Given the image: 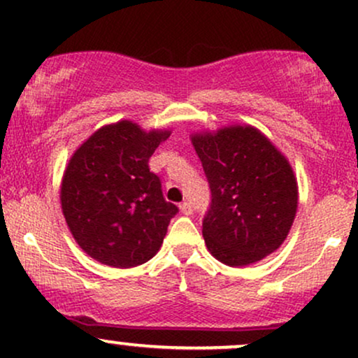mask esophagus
I'll use <instances>...</instances> for the list:
<instances>
[{
    "instance_id": "esophagus-1",
    "label": "esophagus",
    "mask_w": 358,
    "mask_h": 358,
    "mask_svg": "<svg viewBox=\"0 0 358 358\" xmlns=\"http://www.w3.org/2000/svg\"><path fill=\"white\" fill-rule=\"evenodd\" d=\"M180 210H182L183 215H192L193 208H192V205L188 203V202H183L182 205H180Z\"/></svg>"
}]
</instances>
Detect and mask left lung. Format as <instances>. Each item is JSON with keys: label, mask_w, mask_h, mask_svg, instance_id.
Instances as JSON below:
<instances>
[{"label": "left lung", "mask_w": 358, "mask_h": 358, "mask_svg": "<svg viewBox=\"0 0 358 358\" xmlns=\"http://www.w3.org/2000/svg\"><path fill=\"white\" fill-rule=\"evenodd\" d=\"M212 192L203 239L217 261L249 266L279 249L296 217L298 183L286 156L254 126L192 134Z\"/></svg>", "instance_id": "1"}]
</instances>
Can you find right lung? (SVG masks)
<instances>
[{
    "mask_svg": "<svg viewBox=\"0 0 358 358\" xmlns=\"http://www.w3.org/2000/svg\"><path fill=\"white\" fill-rule=\"evenodd\" d=\"M171 131H145L133 121L102 126L77 148L60 185L73 239L110 268L150 261L162 248L178 207L163 199L148 162Z\"/></svg>",
    "mask_w": 358,
    "mask_h": 358,
    "instance_id": "1",
    "label": "right lung"
}]
</instances>
